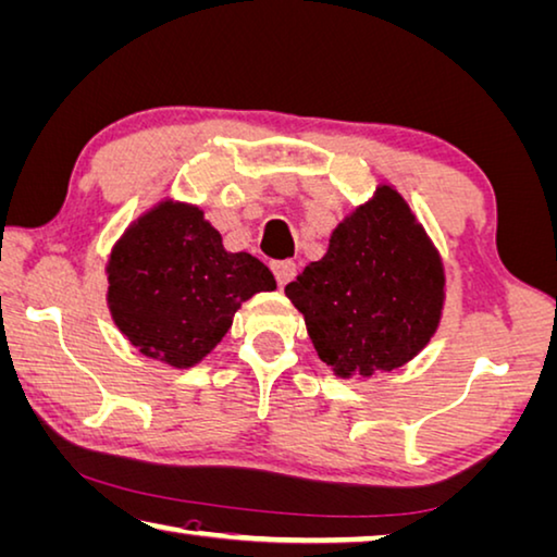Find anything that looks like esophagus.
<instances>
[{
	"instance_id": "obj_1",
	"label": "esophagus",
	"mask_w": 557,
	"mask_h": 557,
	"mask_svg": "<svg viewBox=\"0 0 557 557\" xmlns=\"http://www.w3.org/2000/svg\"><path fill=\"white\" fill-rule=\"evenodd\" d=\"M272 272H275L280 285H287V282L295 280L297 275V264L293 260H277L272 262Z\"/></svg>"
}]
</instances>
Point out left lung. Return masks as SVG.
<instances>
[{"label": "left lung", "mask_w": 557, "mask_h": 557, "mask_svg": "<svg viewBox=\"0 0 557 557\" xmlns=\"http://www.w3.org/2000/svg\"><path fill=\"white\" fill-rule=\"evenodd\" d=\"M285 295L334 376L372 379L404 367L434 337L446 272L409 202L392 183H379Z\"/></svg>", "instance_id": "obj_1"}]
</instances>
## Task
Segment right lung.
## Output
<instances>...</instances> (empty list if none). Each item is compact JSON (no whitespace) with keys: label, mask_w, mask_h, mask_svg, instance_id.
<instances>
[{"label":"right lung","mask_w":557,"mask_h":557,"mask_svg":"<svg viewBox=\"0 0 557 557\" xmlns=\"http://www.w3.org/2000/svg\"><path fill=\"white\" fill-rule=\"evenodd\" d=\"M106 305L140 355L173 369L200 364L235 312L277 287L268 264L225 250L193 202L163 198L140 213L106 260Z\"/></svg>","instance_id":"right-lung-1"}]
</instances>
